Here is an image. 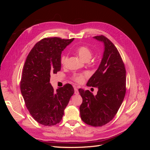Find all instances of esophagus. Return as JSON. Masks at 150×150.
Wrapping results in <instances>:
<instances>
[{"mask_svg": "<svg viewBox=\"0 0 150 150\" xmlns=\"http://www.w3.org/2000/svg\"><path fill=\"white\" fill-rule=\"evenodd\" d=\"M74 94H79V91H78V89L77 88L74 87Z\"/></svg>", "mask_w": 150, "mask_h": 150, "instance_id": "esophagus-1", "label": "esophagus"}]
</instances>
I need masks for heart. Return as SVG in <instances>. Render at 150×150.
<instances>
[{"mask_svg": "<svg viewBox=\"0 0 150 150\" xmlns=\"http://www.w3.org/2000/svg\"><path fill=\"white\" fill-rule=\"evenodd\" d=\"M76 52L79 54V56L86 61H88L92 57L93 52L92 50L89 47L86 46H81L76 48ZM68 59V56L67 54H62L60 58V62L63 66L66 64ZM86 77V74L82 73H76L72 76V79L76 83H81L84 81Z\"/></svg>", "mask_w": 150, "mask_h": 150, "instance_id": "1", "label": "heart"}]
</instances>
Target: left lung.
<instances>
[{
    "instance_id": "1",
    "label": "left lung",
    "mask_w": 150,
    "mask_h": 150,
    "mask_svg": "<svg viewBox=\"0 0 150 150\" xmlns=\"http://www.w3.org/2000/svg\"><path fill=\"white\" fill-rule=\"evenodd\" d=\"M104 42V52L98 70L87 83L98 88L96 96L89 90L79 89L83 98L79 108L83 121L92 126H102L111 121L118 111L126 94V69L119 51L104 35L94 36Z\"/></svg>"
}]
</instances>
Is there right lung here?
<instances>
[{
  "label": "right lung",
  "mask_w": 150,
  "mask_h": 150,
  "mask_svg": "<svg viewBox=\"0 0 150 150\" xmlns=\"http://www.w3.org/2000/svg\"><path fill=\"white\" fill-rule=\"evenodd\" d=\"M74 38H44L36 43L26 58L21 80V91L33 118L44 126L59 122L74 93L66 84L54 91L50 77L61 70L62 51Z\"/></svg>",
  "instance_id": "add662e5"
}]
</instances>
